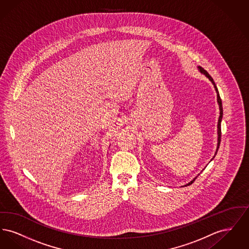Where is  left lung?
<instances>
[{
	"label": "left lung",
	"instance_id": "obj_1",
	"mask_svg": "<svg viewBox=\"0 0 249 249\" xmlns=\"http://www.w3.org/2000/svg\"><path fill=\"white\" fill-rule=\"evenodd\" d=\"M199 68V70L201 71V73H203L206 77H208L209 78V80L213 83V87H214V89H215V91H216V95H217V103H218V106H219V110H220V113H219V119H218V123H217V135H218V137H217V147H216V151H215V154L214 156L216 155V152H217V150H218V148H219V144H220V141H221V120H222V117H223V108H222V102H221V99H220V96H219V93H218V89H217V88H216V86H215V83H214V81L213 80V78L211 77V75L207 72V71H205L203 68H201V67H198ZM214 156H213V158H214ZM213 160V159H212ZM197 178H194L192 181H190L189 184H187V185H185V186H190L191 185L194 181H195V179Z\"/></svg>",
	"mask_w": 249,
	"mask_h": 249
}]
</instances>
